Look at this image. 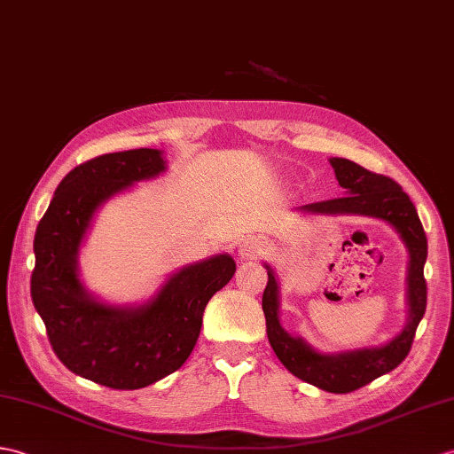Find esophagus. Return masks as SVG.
<instances>
[{
    "label": "esophagus",
    "instance_id": "1",
    "mask_svg": "<svg viewBox=\"0 0 454 454\" xmlns=\"http://www.w3.org/2000/svg\"><path fill=\"white\" fill-rule=\"evenodd\" d=\"M267 239L261 236H249L239 244V255L244 259H257L267 251Z\"/></svg>",
    "mask_w": 454,
    "mask_h": 454
}]
</instances>
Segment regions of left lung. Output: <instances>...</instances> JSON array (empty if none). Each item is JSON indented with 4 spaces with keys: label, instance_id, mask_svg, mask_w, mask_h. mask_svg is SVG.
Wrapping results in <instances>:
<instances>
[{
    "label": "left lung",
    "instance_id": "left-lung-1",
    "mask_svg": "<svg viewBox=\"0 0 454 454\" xmlns=\"http://www.w3.org/2000/svg\"><path fill=\"white\" fill-rule=\"evenodd\" d=\"M336 179L344 189L342 197L329 199L301 207L315 215H364L381 218L395 226L404 239L410 253L408 267V325L403 333L379 348L326 356L315 352L301 339H294L280 326L278 321V284L272 269L269 270L267 288L262 292V313L267 319V336L272 350L290 373L301 381L311 383L329 393H352L365 387L373 379L393 372L403 364L412 348L416 329L426 313L427 284L424 278V265L427 259V238L419 223L414 203L403 192L395 179L383 174L365 170L346 158H331Z\"/></svg>",
    "mask_w": 454,
    "mask_h": 454
}]
</instances>
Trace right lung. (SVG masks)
Here are the masks:
<instances>
[{"label":"right lung","mask_w":454,"mask_h":454,"mask_svg":"<svg viewBox=\"0 0 454 454\" xmlns=\"http://www.w3.org/2000/svg\"><path fill=\"white\" fill-rule=\"evenodd\" d=\"M156 149L102 154L61 179L35 234L30 296L48 340L69 372L133 391L174 373L193 352L208 300L234 277L236 262L216 255L189 265L141 308H112L89 296L77 253L90 218L106 199L164 172Z\"/></svg>","instance_id":"1"}]
</instances>
